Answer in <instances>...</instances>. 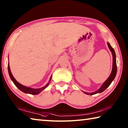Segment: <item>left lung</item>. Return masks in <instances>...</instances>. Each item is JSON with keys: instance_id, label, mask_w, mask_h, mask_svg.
<instances>
[{"instance_id": "1", "label": "left lung", "mask_w": 128, "mask_h": 128, "mask_svg": "<svg viewBox=\"0 0 128 128\" xmlns=\"http://www.w3.org/2000/svg\"><path fill=\"white\" fill-rule=\"evenodd\" d=\"M107 45L108 46V48H109L110 51H111V52H112V57H113V58H112V59H113L112 60H113V61H112V72H111V74L110 75V76L108 77V78L106 80V81L102 84V85L100 86V88L96 91H95L94 92H85L82 91L83 92L85 93V94L92 95L96 94L97 93H100L102 92H104V91L106 88L108 87V86L111 85L112 82L114 81V80L116 77V73H117L116 54H115V52H114V49L112 48L111 45H110V44L108 42H107Z\"/></svg>"}]
</instances>
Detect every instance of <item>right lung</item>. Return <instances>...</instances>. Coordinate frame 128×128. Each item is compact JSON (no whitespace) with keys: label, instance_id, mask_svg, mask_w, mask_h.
<instances>
[{"label":"right lung","instance_id":"right-lung-1","mask_svg":"<svg viewBox=\"0 0 128 128\" xmlns=\"http://www.w3.org/2000/svg\"><path fill=\"white\" fill-rule=\"evenodd\" d=\"M8 73H9L10 77L12 81H13V82L14 83L15 86H16L19 90H20L21 92H25V93H26V94H32V95H36V94H40L41 92H42L43 90H44L45 88H46L47 86H48V85L50 84V82L51 80V78H52V76H51L50 78L49 82H48V84H47V85H45L44 86H43V87L41 88H33L27 87V86H25L21 85V84H20L19 82H18L16 81V79L14 78V76H13L11 72H10L9 63L8 64Z\"/></svg>","mask_w":128,"mask_h":128}]
</instances>
